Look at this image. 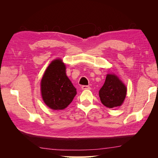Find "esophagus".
I'll return each instance as SVG.
<instances>
[{
  "label": "esophagus",
  "mask_w": 158,
  "mask_h": 158,
  "mask_svg": "<svg viewBox=\"0 0 158 158\" xmlns=\"http://www.w3.org/2000/svg\"><path fill=\"white\" fill-rule=\"evenodd\" d=\"M90 87L88 86V85H82V89L83 90H86V89H90Z\"/></svg>",
  "instance_id": "obj_1"
}]
</instances>
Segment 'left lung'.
Wrapping results in <instances>:
<instances>
[{"mask_svg":"<svg viewBox=\"0 0 158 158\" xmlns=\"http://www.w3.org/2000/svg\"><path fill=\"white\" fill-rule=\"evenodd\" d=\"M127 95V87L115 74H107L106 81L99 91L102 103L108 108L121 106Z\"/></svg>","mask_w":158,"mask_h":158,"instance_id":"obj_1","label":"left lung"}]
</instances>
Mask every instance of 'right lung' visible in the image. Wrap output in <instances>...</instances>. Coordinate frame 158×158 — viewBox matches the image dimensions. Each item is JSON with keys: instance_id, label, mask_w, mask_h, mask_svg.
<instances>
[{"instance_id": "right-lung-1", "label": "right lung", "mask_w": 158, "mask_h": 158, "mask_svg": "<svg viewBox=\"0 0 158 158\" xmlns=\"http://www.w3.org/2000/svg\"><path fill=\"white\" fill-rule=\"evenodd\" d=\"M41 92L45 103L53 110L65 109L73 102L76 89L66 74L60 59L52 60L41 81Z\"/></svg>"}]
</instances>
